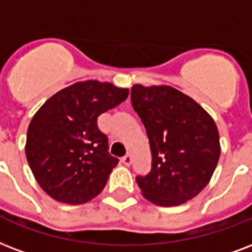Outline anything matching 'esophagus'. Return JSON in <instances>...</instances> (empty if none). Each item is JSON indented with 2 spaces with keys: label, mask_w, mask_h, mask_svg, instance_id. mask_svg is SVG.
<instances>
[{
  "label": "esophagus",
  "mask_w": 252,
  "mask_h": 252,
  "mask_svg": "<svg viewBox=\"0 0 252 252\" xmlns=\"http://www.w3.org/2000/svg\"><path fill=\"white\" fill-rule=\"evenodd\" d=\"M123 164L126 165V166H129L130 164H132V155L130 153H128V155H126V156L123 157Z\"/></svg>",
  "instance_id": "obj_1"
}]
</instances>
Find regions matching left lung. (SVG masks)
I'll list each match as a JSON object with an SVG mask.
<instances>
[{"label":"left lung","instance_id":"8db88e82","mask_svg":"<svg viewBox=\"0 0 252 252\" xmlns=\"http://www.w3.org/2000/svg\"><path fill=\"white\" fill-rule=\"evenodd\" d=\"M130 100L151 145V172L136 177L143 195L158 206H178L194 198L209 184L220 156L213 118L170 86L134 84Z\"/></svg>","mask_w":252,"mask_h":252}]
</instances>
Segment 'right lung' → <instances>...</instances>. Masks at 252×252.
<instances>
[{"label":"right lung","mask_w":252,"mask_h":252,"mask_svg":"<svg viewBox=\"0 0 252 252\" xmlns=\"http://www.w3.org/2000/svg\"><path fill=\"white\" fill-rule=\"evenodd\" d=\"M128 95V88L108 82H76L36 111L25 152L46 194L68 205H82L100 194L119 160L108 153V140L97 128V118Z\"/></svg>","instance_id":"obj_1"}]
</instances>
